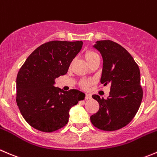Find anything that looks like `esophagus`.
I'll list each match as a JSON object with an SVG mask.
<instances>
[{
    "instance_id": "esophagus-1",
    "label": "esophagus",
    "mask_w": 157,
    "mask_h": 157,
    "mask_svg": "<svg viewBox=\"0 0 157 157\" xmlns=\"http://www.w3.org/2000/svg\"><path fill=\"white\" fill-rule=\"evenodd\" d=\"M91 98V95L89 94H86V97H85V99L86 100H90Z\"/></svg>"
}]
</instances>
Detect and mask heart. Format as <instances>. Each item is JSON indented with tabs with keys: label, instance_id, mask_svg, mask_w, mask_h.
I'll use <instances>...</instances> for the list:
<instances>
[{
	"label": "heart",
	"instance_id": "1",
	"mask_svg": "<svg viewBox=\"0 0 157 157\" xmlns=\"http://www.w3.org/2000/svg\"><path fill=\"white\" fill-rule=\"evenodd\" d=\"M84 57H85V59L86 60V61L89 63L90 61H91L92 60H94L95 57H99V55L97 54V53L94 52V51H87L86 53H85ZM91 83H92V80H82L81 83H80V85H81L82 87L86 88V86H87L89 84H90Z\"/></svg>",
	"mask_w": 157,
	"mask_h": 157
}]
</instances>
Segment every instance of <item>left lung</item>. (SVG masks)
<instances>
[{"instance_id": "8db88e82", "label": "left lung", "mask_w": 157, "mask_h": 157, "mask_svg": "<svg viewBox=\"0 0 157 157\" xmlns=\"http://www.w3.org/2000/svg\"><path fill=\"white\" fill-rule=\"evenodd\" d=\"M93 47L103 57L100 83L110 85V92L107 99L92 96L100 109L90 117L91 123L100 130H119L133 120L141 104L140 71L133 57L118 44L98 40Z\"/></svg>"}]
</instances>
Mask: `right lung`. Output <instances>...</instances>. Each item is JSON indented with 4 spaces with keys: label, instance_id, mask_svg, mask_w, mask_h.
<instances>
[{
    "label": "right lung",
    "instance_id": "add662e5",
    "mask_svg": "<svg viewBox=\"0 0 157 157\" xmlns=\"http://www.w3.org/2000/svg\"><path fill=\"white\" fill-rule=\"evenodd\" d=\"M83 41L53 40L38 47L25 60L17 76L16 101L27 124L42 132L56 131L69 120L70 109L85 94L54 86L55 79L67 73Z\"/></svg>",
    "mask_w": 157,
    "mask_h": 157
}]
</instances>
